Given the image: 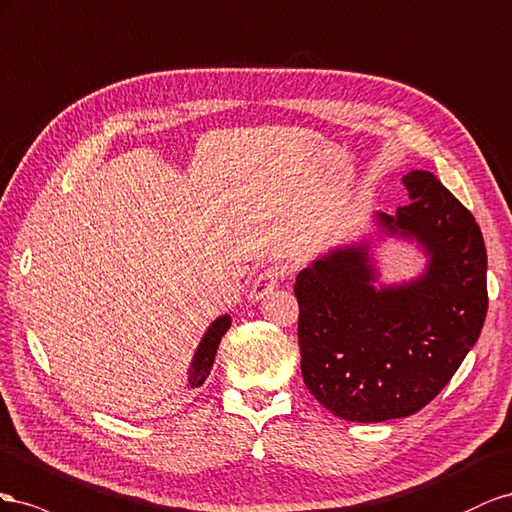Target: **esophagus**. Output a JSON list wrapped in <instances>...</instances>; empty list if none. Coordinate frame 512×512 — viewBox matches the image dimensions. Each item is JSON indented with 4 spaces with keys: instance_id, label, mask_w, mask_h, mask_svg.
<instances>
[{
    "instance_id": "1",
    "label": "esophagus",
    "mask_w": 512,
    "mask_h": 512,
    "mask_svg": "<svg viewBox=\"0 0 512 512\" xmlns=\"http://www.w3.org/2000/svg\"><path fill=\"white\" fill-rule=\"evenodd\" d=\"M285 279V270L281 266H270L266 270H261L259 276L255 279L251 294H248V300H261L264 296H268L270 291H274V287H279V283Z\"/></svg>"
}]
</instances>
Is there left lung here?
I'll use <instances>...</instances> for the list:
<instances>
[{"instance_id": "1", "label": "left lung", "mask_w": 512, "mask_h": 512, "mask_svg": "<svg viewBox=\"0 0 512 512\" xmlns=\"http://www.w3.org/2000/svg\"><path fill=\"white\" fill-rule=\"evenodd\" d=\"M410 203L377 214L414 238L425 274L375 287L369 244L334 248L296 276L302 377L334 416L384 422L420 412L457 373L487 315V251L476 218L429 171L403 175Z\"/></svg>"}]
</instances>
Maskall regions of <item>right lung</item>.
Returning <instances> with one entry per match:
<instances>
[{"instance_id": "obj_1", "label": "right lung", "mask_w": 512, "mask_h": 512, "mask_svg": "<svg viewBox=\"0 0 512 512\" xmlns=\"http://www.w3.org/2000/svg\"><path fill=\"white\" fill-rule=\"evenodd\" d=\"M229 326H231V317L223 315L214 321L206 334H203V339L197 347L193 364H191V371H188V384H191V388H199L203 382H206V377L210 375V371L214 367L216 349H218V345H221L223 334L229 330Z\"/></svg>"}]
</instances>
